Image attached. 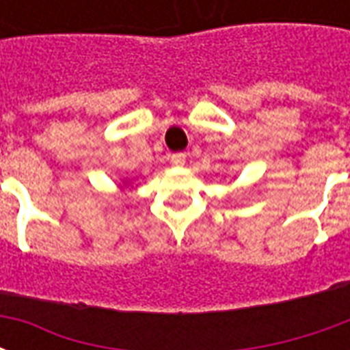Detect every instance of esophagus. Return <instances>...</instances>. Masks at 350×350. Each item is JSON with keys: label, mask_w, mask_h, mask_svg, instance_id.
<instances>
[{"label": "esophagus", "mask_w": 350, "mask_h": 350, "mask_svg": "<svg viewBox=\"0 0 350 350\" xmlns=\"http://www.w3.org/2000/svg\"><path fill=\"white\" fill-rule=\"evenodd\" d=\"M170 161H172V165H176V167H183L185 165V153H172Z\"/></svg>", "instance_id": "1"}]
</instances>
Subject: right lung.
I'll list each match as a JSON object with an SVG mask.
<instances>
[{"label":"right lung","instance_id":"obj_1","mask_svg":"<svg viewBox=\"0 0 350 350\" xmlns=\"http://www.w3.org/2000/svg\"><path fill=\"white\" fill-rule=\"evenodd\" d=\"M131 183H133V180H131V178H125V180H122V183H120V189H127Z\"/></svg>","mask_w":350,"mask_h":350}]
</instances>
